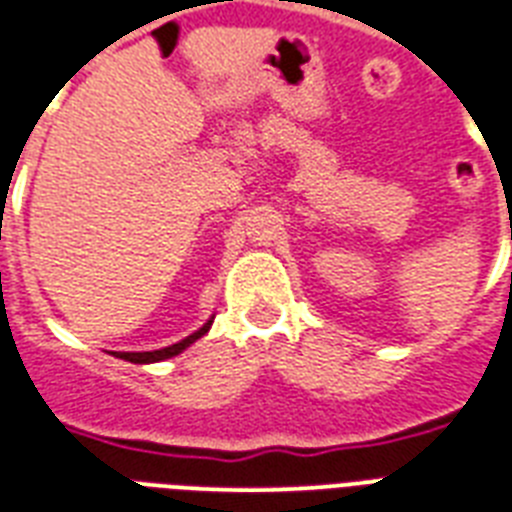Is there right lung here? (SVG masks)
I'll list each match as a JSON object with an SVG mask.
<instances>
[{
  "mask_svg": "<svg viewBox=\"0 0 512 512\" xmlns=\"http://www.w3.org/2000/svg\"><path fill=\"white\" fill-rule=\"evenodd\" d=\"M213 320H208L205 326L200 328V331H194L192 336H186V339H181L178 344H170V347H162V350H154V352H120L117 358L122 360H130V363H157V360H165V358H173V355H178L181 350H186L189 344L197 342L200 336L208 334V328H211Z\"/></svg>",
  "mask_w": 512,
  "mask_h": 512,
  "instance_id": "add662e5",
  "label": "right lung"
}]
</instances>
